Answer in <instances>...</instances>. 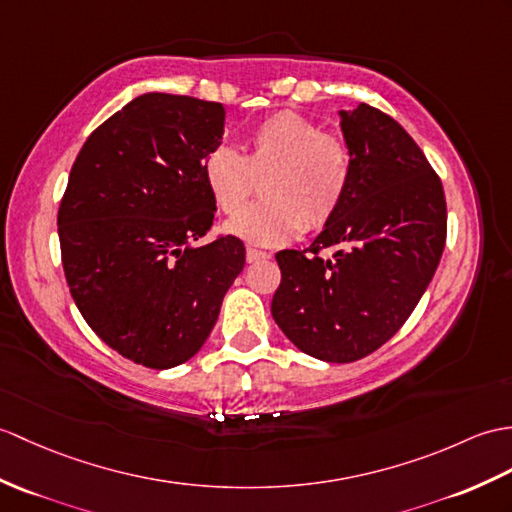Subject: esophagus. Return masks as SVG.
<instances>
[{
    "label": "esophagus",
    "instance_id": "obj_1",
    "mask_svg": "<svg viewBox=\"0 0 512 512\" xmlns=\"http://www.w3.org/2000/svg\"><path fill=\"white\" fill-rule=\"evenodd\" d=\"M270 255L264 253V251H257V248H246V261L248 264H255V261H261V259H268Z\"/></svg>",
    "mask_w": 512,
    "mask_h": 512
}]
</instances>
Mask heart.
I'll use <instances>...</instances> for the list:
<instances>
[{
	"label": "heart",
	"mask_w": 512,
	"mask_h": 512,
	"mask_svg": "<svg viewBox=\"0 0 512 512\" xmlns=\"http://www.w3.org/2000/svg\"><path fill=\"white\" fill-rule=\"evenodd\" d=\"M264 173L265 200L241 210L252 176ZM202 181L220 211L241 210L224 231L253 246H277L336 216L349 192L351 154L318 124L283 111L251 130L246 154L213 146L202 159Z\"/></svg>",
	"instance_id": "b5f03b06"
}]
</instances>
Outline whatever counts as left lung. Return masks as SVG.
I'll return each instance as SVG.
<instances>
[{"mask_svg": "<svg viewBox=\"0 0 512 512\" xmlns=\"http://www.w3.org/2000/svg\"><path fill=\"white\" fill-rule=\"evenodd\" d=\"M338 115L349 192L310 253H277L270 312L296 349L342 364L382 347L421 301L445 248L447 205L406 128L364 102ZM329 245L332 259L318 258Z\"/></svg>", "mask_w": 512, "mask_h": 512, "instance_id": "obj_1", "label": "left lung"}]
</instances>
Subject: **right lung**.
<instances>
[{
    "label": "right lung",
    "instance_id": "add662e5",
    "mask_svg": "<svg viewBox=\"0 0 512 512\" xmlns=\"http://www.w3.org/2000/svg\"><path fill=\"white\" fill-rule=\"evenodd\" d=\"M224 106L144 93L85 141L58 209L69 292L124 358L172 368L200 351L246 261L233 235L198 244L216 216L202 159Z\"/></svg>",
    "mask_w": 512,
    "mask_h": 512
}]
</instances>
